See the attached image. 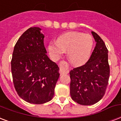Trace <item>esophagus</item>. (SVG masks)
Wrapping results in <instances>:
<instances>
[{"mask_svg": "<svg viewBox=\"0 0 121 121\" xmlns=\"http://www.w3.org/2000/svg\"><path fill=\"white\" fill-rule=\"evenodd\" d=\"M59 66L60 67V69H63L62 71L63 72L66 73H68L69 72V70L68 69H65V68L67 66V63L65 62V61H61L59 63Z\"/></svg>", "mask_w": 121, "mask_h": 121, "instance_id": "1", "label": "esophagus"}]
</instances>
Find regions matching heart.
<instances>
[{
    "label": "heart",
    "mask_w": 121,
    "mask_h": 121,
    "mask_svg": "<svg viewBox=\"0 0 121 121\" xmlns=\"http://www.w3.org/2000/svg\"><path fill=\"white\" fill-rule=\"evenodd\" d=\"M93 46V38L89 34L69 32L59 36L57 42L49 43L48 49L52 60H58L65 51H67V57L71 63L79 66L88 61Z\"/></svg>",
    "instance_id": "heart-1"
}]
</instances>
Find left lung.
<instances>
[{"mask_svg":"<svg viewBox=\"0 0 121 121\" xmlns=\"http://www.w3.org/2000/svg\"><path fill=\"white\" fill-rule=\"evenodd\" d=\"M91 34L96 44L90 58L70 72L71 98L82 105H93L103 98L110 76L107 48L96 33Z\"/></svg>","mask_w":121,"mask_h":121,"instance_id":"left-lung-1","label":"left lung"}]
</instances>
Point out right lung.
Wrapping results in <instances>:
<instances>
[{
    "instance_id": "right-lung-1",
    "label": "right lung",
    "mask_w": 121,
    "mask_h": 121,
    "mask_svg": "<svg viewBox=\"0 0 121 121\" xmlns=\"http://www.w3.org/2000/svg\"><path fill=\"white\" fill-rule=\"evenodd\" d=\"M31 27L17 40L11 60L15 89L20 98L33 104H42L53 98L60 77L59 67L47 56L44 34Z\"/></svg>"
}]
</instances>
